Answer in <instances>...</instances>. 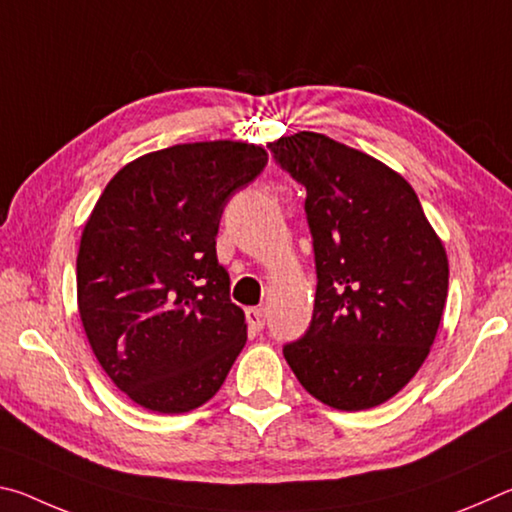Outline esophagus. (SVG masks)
<instances>
[{"mask_svg":"<svg viewBox=\"0 0 512 512\" xmlns=\"http://www.w3.org/2000/svg\"><path fill=\"white\" fill-rule=\"evenodd\" d=\"M246 320H248V327L255 329V332H259V329H264V325H266L264 309H262V307H250V309H246Z\"/></svg>","mask_w":512,"mask_h":512,"instance_id":"obj_1","label":"esophagus"}]
</instances>
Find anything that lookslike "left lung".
<instances>
[{
    "label": "left lung",
    "mask_w": 512,
    "mask_h": 512,
    "mask_svg": "<svg viewBox=\"0 0 512 512\" xmlns=\"http://www.w3.org/2000/svg\"><path fill=\"white\" fill-rule=\"evenodd\" d=\"M268 149L307 189L318 277L314 316L284 359L323 404L372 409L409 384L436 339L449 284L443 241L384 162L309 131Z\"/></svg>",
    "instance_id": "obj_1"
}]
</instances>
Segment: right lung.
<instances>
[{
	"mask_svg": "<svg viewBox=\"0 0 512 512\" xmlns=\"http://www.w3.org/2000/svg\"><path fill=\"white\" fill-rule=\"evenodd\" d=\"M244 142L146 153L115 173L83 228L79 314L106 375L135 404L187 413L205 404L246 345L244 311L216 259L223 207L264 171Z\"/></svg>",
	"mask_w": 512,
	"mask_h": 512,
	"instance_id": "obj_1",
	"label": "right lung"
}]
</instances>
